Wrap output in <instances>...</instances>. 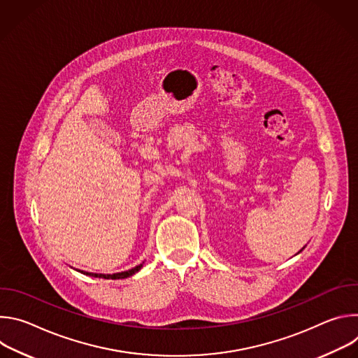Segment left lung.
Wrapping results in <instances>:
<instances>
[{
  "mask_svg": "<svg viewBox=\"0 0 358 358\" xmlns=\"http://www.w3.org/2000/svg\"><path fill=\"white\" fill-rule=\"evenodd\" d=\"M299 252H300V250H299Z\"/></svg>",
  "mask_w": 358,
  "mask_h": 358,
  "instance_id": "8db88e82",
  "label": "left lung"
}]
</instances>
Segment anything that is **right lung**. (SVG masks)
<instances>
[{
    "label": "right lung",
    "instance_id": "obj_1",
    "mask_svg": "<svg viewBox=\"0 0 358 358\" xmlns=\"http://www.w3.org/2000/svg\"><path fill=\"white\" fill-rule=\"evenodd\" d=\"M144 264V262H143ZM143 264L129 269V271H124V272H119V273H112V275H105V273H92V272H85V271H78L86 276H92V278H103V279H124V278H129V276H133L134 273H137L141 268H143Z\"/></svg>",
    "mask_w": 358,
    "mask_h": 358
}]
</instances>
